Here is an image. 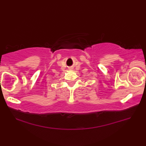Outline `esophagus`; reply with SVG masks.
Segmentation results:
<instances>
[{
    "mask_svg": "<svg viewBox=\"0 0 146 146\" xmlns=\"http://www.w3.org/2000/svg\"><path fill=\"white\" fill-rule=\"evenodd\" d=\"M70 69H71V70H72V69H73V68H70Z\"/></svg>",
    "mask_w": 146,
    "mask_h": 146,
    "instance_id": "obj_1",
    "label": "esophagus"
}]
</instances>
